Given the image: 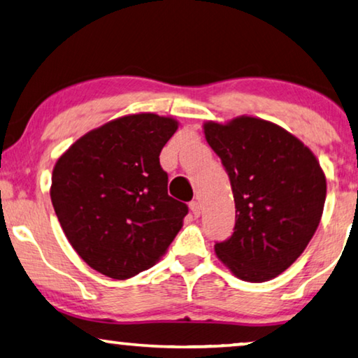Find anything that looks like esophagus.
Returning <instances> with one entry per match:
<instances>
[{
  "instance_id": "obj_1",
  "label": "esophagus",
  "mask_w": 358,
  "mask_h": 358,
  "mask_svg": "<svg viewBox=\"0 0 358 358\" xmlns=\"http://www.w3.org/2000/svg\"><path fill=\"white\" fill-rule=\"evenodd\" d=\"M189 209H191V212H193L194 217H199L201 215V204L197 201L189 202Z\"/></svg>"
}]
</instances>
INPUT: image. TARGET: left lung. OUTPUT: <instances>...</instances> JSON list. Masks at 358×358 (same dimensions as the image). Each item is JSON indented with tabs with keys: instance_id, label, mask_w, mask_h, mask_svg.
<instances>
[{
	"instance_id": "left-lung-1",
	"label": "left lung",
	"mask_w": 358,
	"mask_h": 358,
	"mask_svg": "<svg viewBox=\"0 0 358 358\" xmlns=\"http://www.w3.org/2000/svg\"><path fill=\"white\" fill-rule=\"evenodd\" d=\"M231 181L236 225L215 254L236 278L273 280L296 262L320 225L327 177L310 149L252 115L202 125Z\"/></svg>"
}]
</instances>
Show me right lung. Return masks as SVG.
I'll return each mask as SVG.
<instances>
[{
    "label": "right lung",
    "mask_w": 358,
    "mask_h": 358,
    "mask_svg": "<svg viewBox=\"0 0 358 358\" xmlns=\"http://www.w3.org/2000/svg\"><path fill=\"white\" fill-rule=\"evenodd\" d=\"M178 122L138 112L85 133L57 159L51 202L62 231L93 270L128 280L151 268L188 207L167 193L159 154Z\"/></svg>",
    "instance_id": "1"
}]
</instances>
